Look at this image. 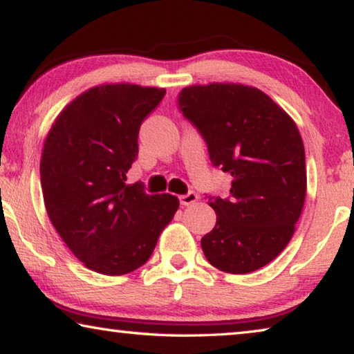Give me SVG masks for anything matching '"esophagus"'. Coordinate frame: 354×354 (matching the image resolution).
I'll return each instance as SVG.
<instances>
[{"mask_svg":"<svg viewBox=\"0 0 354 354\" xmlns=\"http://www.w3.org/2000/svg\"><path fill=\"white\" fill-rule=\"evenodd\" d=\"M198 200V195L195 194V192H189V194H185V195H181L179 196V203H181L183 206H190V205H194V203Z\"/></svg>","mask_w":354,"mask_h":354,"instance_id":"obj_1","label":"esophagus"}]
</instances>
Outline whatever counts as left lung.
Instances as JSON below:
<instances>
[{"instance_id": "obj_1", "label": "left lung", "mask_w": 354, "mask_h": 354, "mask_svg": "<svg viewBox=\"0 0 354 354\" xmlns=\"http://www.w3.org/2000/svg\"><path fill=\"white\" fill-rule=\"evenodd\" d=\"M178 109L207 145L211 164L230 173L226 198L201 239L209 263L243 274L272 262L290 242L306 196V160L297 124L259 88L242 84L185 87Z\"/></svg>"}]
</instances>
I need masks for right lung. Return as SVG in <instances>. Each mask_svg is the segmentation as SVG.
<instances>
[{
    "label": "right lung",
    "mask_w": 354,
    "mask_h": 354,
    "mask_svg": "<svg viewBox=\"0 0 354 354\" xmlns=\"http://www.w3.org/2000/svg\"><path fill=\"white\" fill-rule=\"evenodd\" d=\"M164 88L106 84L65 107L45 140L40 181L57 234L91 270L118 277L142 267L178 211L170 194L127 184L140 124Z\"/></svg>",
    "instance_id": "obj_1"
}]
</instances>
